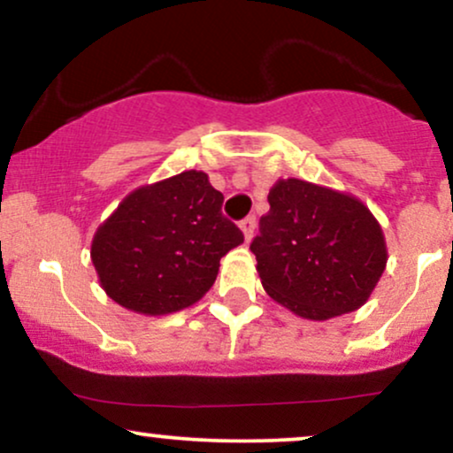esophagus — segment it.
Here are the masks:
<instances>
[{
	"label": "esophagus",
	"mask_w": 453,
	"mask_h": 453,
	"mask_svg": "<svg viewBox=\"0 0 453 453\" xmlns=\"http://www.w3.org/2000/svg\"><path fill=\"white\" fill-rule=\"evenodd\" d=\"M239 228H242L243 239H246V242H252L254 231H257V218H254V216L243 218V220L239 222Z\"/></svg>",
	"instance_id": "esophagus-1"
}]
</instances>
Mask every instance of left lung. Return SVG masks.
Masks as SVG:
<instances>
[{
    "instance_id": "obj_1",
    "label": "left lung",
    "mask_w": 453,
    "mask_h": 453,
    "mask_svg": "<svg viewBox=\"0 0 453 453\" xmlns=\"http://www.w3.org/2000/svg\"><path fill=\"white\" fill-rule=\"evenodd\" d=\"M250 250L263 288L305 320L356 311L388 263L386 237L363 201L305 180H278Z\"/></svg>"
}]
</instances>
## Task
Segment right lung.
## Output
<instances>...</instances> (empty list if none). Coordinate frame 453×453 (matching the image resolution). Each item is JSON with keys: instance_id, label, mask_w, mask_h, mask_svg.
Returning a JSON list of instances; mask_svg holds the SVG:
<instances>
[{"instance_id": "1", "label": "right lung", "mask_w": 453, "mask_h": 453, "mask_svg": "<svg viewBox=\"0 0 453 453\" xmlns=\"http://www.w3.org/2000/svg\"><path fill=\"white\" fill-rule=\"evenodd\" d=\"M222 201L196 169L127 195L90 242L105 295L142 316H167L203 299L220 258L243 243L242 231L222 216Z\"/></svg>"}]
</instances>
